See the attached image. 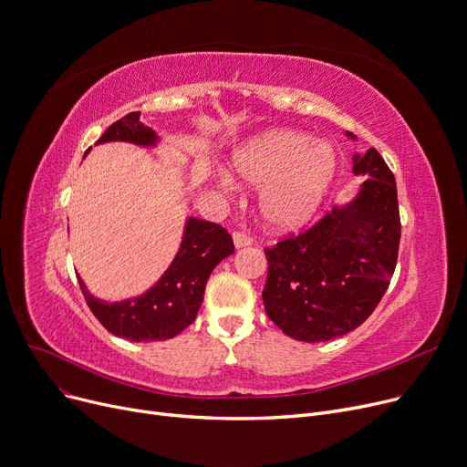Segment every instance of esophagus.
<instances>
[{
	"instance_id": "34e87169",
	"label": "esophagus",
	"mask_w": 467,
	"mask_h": 467,
	"mask_svg": "<svg viewBox=\"0 0 467 467\" xmlns=\"http://www.w3.org/2000/svg\"><path fill=\"white\" fill-rule=\"evenodd\" d=\"M233 240H234V246H236V248L250 246V244H252V238H250L246 233H242V231H234V233H233Z\"/></svg>"
}]
</instances>
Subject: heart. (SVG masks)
<instances>
[{
    "label": "heart",
    "mask_w": 467,
    "mask_h": 467,
    "mask_svg": "<svg viewBox=\"0 0 467 467\" xmlns=\"http://www.w3.org/2000/svg\"><path fill=\"white\" fill-rule=\"evenodd\" d=\"M299 132H271L257 138L234 159L238 176L259 192V215L268 229L305 225L320 208L335 176L337 159L327 145H313Z\"/></svg>",
    "instance_id": "b5f03b06"
}]
</instances>
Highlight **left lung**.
<instances>
[{"instance_id": "8db88e82", "label": "left lung", "mask_w": 467, "mask_h": 467, "mask_svg": "<svg viewBox=\"0 0 467 467\" xmlns=\"http://www.w3.org/2000/svg\"><path fill=\"white\" fill-rule=\"evenodd\" d=\"M354 162L356 174L371 178L352 204L265 248L266 316L296 340L324 342L359 327L396 271L401 238L396 178L375 147Z\"/></svg>"}]
</instances>
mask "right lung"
<instances>
[{
  "label": "right lung",
  "instance_id": "obj_1",
  "mask_svg": "<svg viewBox=\"0 0 467 467\" xmlns=\"http://www.w3.org/2000/svg\"><path fill=\"white\" fill-rule=\"evenodd\" d=\"M104 141L151 145L157 136L140 120V111H132L115 120L96 143ZM233 252V236L225 227L204 219H189L174 263L141 297L109 305L94 299L81 278L78 280L88 308L109 333L134 342L166 340L194 322L212 271Z\"/></svg>",
  "mask_w": 467,
  "mask_h": 467
}]
</instances>
